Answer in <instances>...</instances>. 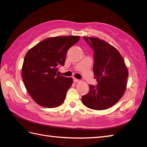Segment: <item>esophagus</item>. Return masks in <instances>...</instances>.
Listing matches in <instances>:
<instances>
[{"mask_svg":"<svg viewBox=\"0 0 147 147\" xmlns=\"http://www.w3.org/2000/svg\"><path fill=\"white\" fill-rule=\"evenodd\" d=\"M74 82L75 83H77V82H80V80H79V79H76V78H74Z\"/></svg>","mask_w":147,"mask_h":147,"instance_id":"34e87169","label":"esophagus"}]
</instances>
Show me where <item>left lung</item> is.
<instances>
[{
  "mask_svg": "<svg viewBox=\"0 0 147 147\" xmlns=\"http://www.w3.org/2000/svg\"><path fill=\"white\" fill-rule=\"evenodd\" d=\"M94 51V77L97 86L89 85V91L82 96V103L89 109H109L124 95L128 70L124 59L115 47L96 37H84Z\"/></svg>",
  "mask_w": 147,
  "mask_h": 147,
  "instance_id": "8db88e82",
  "label": "left lung"
}]
</instances>
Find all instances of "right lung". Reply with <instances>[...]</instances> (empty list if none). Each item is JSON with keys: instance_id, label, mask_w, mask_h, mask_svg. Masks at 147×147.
Listing matches in <instances>:
<instances>
[{"instance_id": "1", "label": "right lung", "mask_w": 147, "mask_h": 147, "mask_svg": "<svg viewBox=\"0 0 147 147\" xmlns=\"http://www.w3.org/2000/svg\"><path fill=\"white\" fill-rule=\"evenodd\" d=\"M79 39L74 35L47 38L26 54L22 78L26 91L38 105L55 108L64 102L73 79L59 76L58 67L65 65L68 50Z\"/></svg>"}]
</instances>
